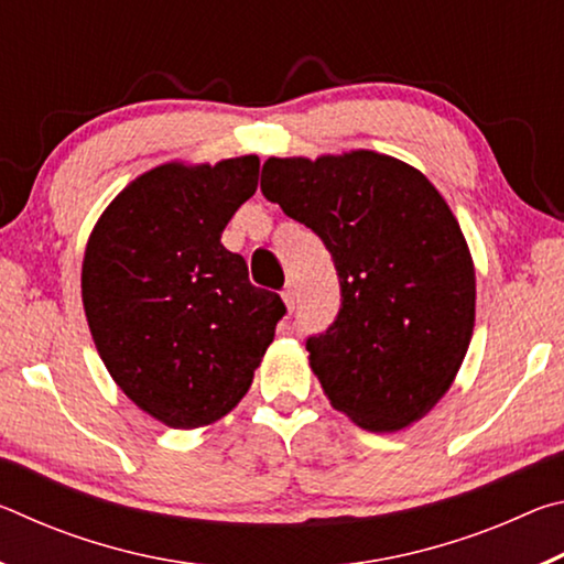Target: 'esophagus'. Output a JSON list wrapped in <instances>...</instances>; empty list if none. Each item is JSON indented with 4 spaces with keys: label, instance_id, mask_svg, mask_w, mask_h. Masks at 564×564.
<instances>
[{
    "label": "esophagus",
    "instance_id": "1",
    "mask_svg": "<svg viewBox=\"0 0 564 564\" xmlns=\"http://www.w3.org/2000/svg\"><path fill=\"white\" fill-rule=\"evenodd\" d=\"M281 295H283L285 308L293 311V308H295V285H293V283H285V289H283Z\"/></svg>",
    "mask_w": 564,
    "mask_h": 564
}]
</instances>
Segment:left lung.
Instances as JSON below:
<instances>
[{"label": "left lung", "mask_w": 564, "mask_h": 564, "mask_svg": "<svg viewBox=\"0 0 564 564\" xmlns=\"http://www.w3.org/2000/svg\"><path fill=\"white\" fill-rule=\"evenodd\" d=\"M261 191L318 234L336 263L340 311L305 343L330 405L370 433L431 413L475 328L473 256L441 191L366 149L271 156Z\"/></svg>", "instance_id": "8db88e82"}]
</instances>
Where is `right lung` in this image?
Wrapping results in <instances>:
<instances>
[{
    "mask_svg": "<svg viewBox=\"0 0 564 564\" xmlns=\"http://www.w3.org/2000/svg\"><path fill=\"white\" fill-rule=\"evenodd\" d=\"M259 166L253 154L161 164L113 198L87 241L82 301L94 346L113 383L169 427L231 413L285 313L221 243Z\"/></svg>",
    "mask_w": 564,
    "mask_h": 564,
    "instance_id": "obj_1",
    "label": "right lung"
}]
</instances>
